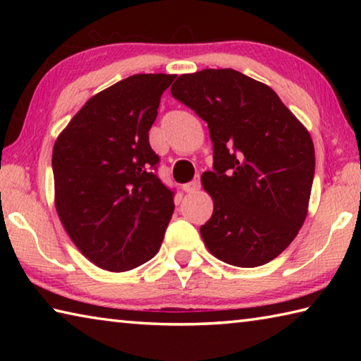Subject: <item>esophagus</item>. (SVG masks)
I'll use <instances>...</instances> for the list:
<instances>
[{"label": "esophagus", "mask_w": 361, "mask_h": 361, "mask_svg": "<svg viewBox=\"0 0 361 361\" xmlns=\"http://www.w3.org/2000/svg\"><path fill=\"white\" fill-rule=\"evenodd\" d=\"M199 188H200V178L197 176V178H194L192 181H189V183H186V185H183V191H185V192H195Z\"/></svg>", "instance_id": "esophagus-1"}]
</instances>
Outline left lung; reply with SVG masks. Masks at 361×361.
I'll use <instances>...</instances> for the list:
<instances>
[{"label": "left lung", "instance_id": "8db88e82", "mask_svg": "<svg viewBox=\"0 0 361 361\" xmlns=\"http://www.w3.org/2000/svg\"><path fill=\"white\" fill-rule=\"evenodd\" d=\"M170 94L209 124L213 170L202 185L213 215L200 226L209 252L237 267L277 258L307 215L309 132L269 85L231 68L181 75Z\"/></svg>", "mask_w": 361, "mask_h": 361}]
</instances>
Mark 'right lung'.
<instances>
[{
    "label": "right lung",
    "instance_id": "add662e5",
    "mask_svg": "<svg viewBox=\"0 0 361 361\" xmlns=\"http://www.w3.org/2000/svg\"><path fill=\"white\" fill-rule=\"evenodd\" d=\"M175 75H133L94 95L52 151L56 207L85 258L124 272L154 256L175 204L149 129Z\"/></svg>",
    "mask_w": 361,
    "mask_h": 361
}]
</instances>
